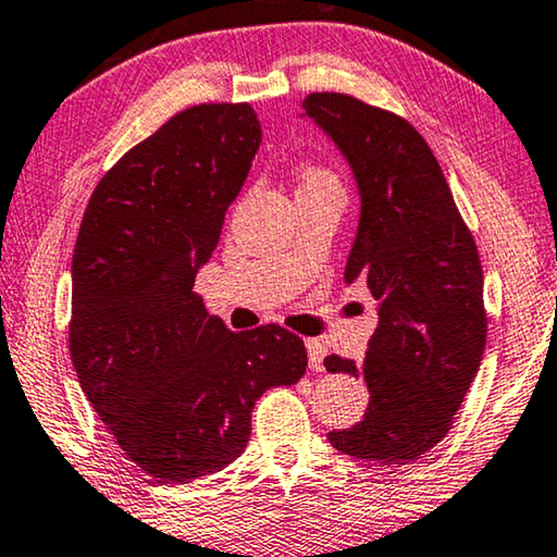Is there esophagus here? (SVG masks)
Masks as SVG:
<instances>
[{"label": "esophagus", "mask_w": 557, "mask_h": 557, "mask_svg": "<svg viewBox=\"0 0 557 557\" xmlns=\"http://www.w3.org/2000/svg\"><path fill=\"white\" fill-rule=\"evenodd\" d=\"M305 348H308V363H310V371H315V373H320L323 371V360H325V346L320 341H315V338H308L305 341Z\"/></svg>", "instance_id": "obj_1"}]
</instances>
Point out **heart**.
I'll return each instance as SVG.
<instances>
[{
	"label": "heart",
	"mask_w": 557,
	"mask_h": 557,
	"mask_svg": "<svg viewBox=\"0 0 557 557\" xmlns=\"http://www.w3.org/2000/svg\"><path fill=\"white\" fill-rule=\"evenodd\" d=\"M305 186H338V178H335L333 171L323 166H305L300 189H305Z\"/></svg>",
	"instance_id": "obj_1"
}]
</instances>
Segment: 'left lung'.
<instances>
[{"instance_id": "obj_1", "label": "left lung", "mask_w": 557, "mask_h": 557, "mask_svg": "<svg viewBox=\"0 0 557 557\" xmlns=\"http://www.w3.org/2000/svg\"><path fill=\"white\" fill-rule=\"evenodd\" d=\"M305 113L335 140L360 194L346 282L379 300L366 358L327 356L368 386L356 426L331 432L350 457L406 465L449 434L487 343L484 277L436 156L401 115L343 92H310Z\"/></svg>"}]
</instances>
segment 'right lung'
Returning a JSON list of instances; mask_svg holds the SVG:
<instances>
[{
	"label": "right lung",
	"mask_w": 557,
	"mask_h": 557,
	"mask_svg": "<svg viewBox=\"0 0 557 557\" xmlns=\"http://www.w3.org/2000/svg\"><path fill=\"white\" fill-rule=\"evenodd\" d=\"M260 140L249 103L186 108L133 146L85 209L70 358L115 444L156 482L224 469L245 451L257 398L308 368L295 333H232L194 293Z\"/></svg>",
	"instance_id": "right-lung-1"
}]
</instances>
